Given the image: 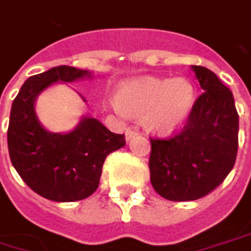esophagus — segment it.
Returning <instances> with one entry per match:
<instances>
[{
  "instance_id": "esophagus-1",
  "label": "esophagus",
  "mask_w": 251,
  "mask_h": 251,
  "mask_svg": "<svg viewBox=\"0 0 251 251\" xmlns=\"http://www.w3.org/2000/svg\"><path fill=\"white\" fill-rule=\"evenodd\" d=\"M125 135H126V140H130L133 136H136V135H138V132H136L135 129H132V127H127V129H126Z\"/></svg>"
}]
</instances>
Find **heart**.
Returning a JSON list of instances; mask_svg holds the SVG:
<instances>
[{
	"label": "heart",
	"mask_w": 251,
	"mask_h": 251,
	"mask_svg": "<svg viewBox=\"0 0 251 251\" xmlns=\"http://www.w3.org/2000/svg\"><path fill=\"white\" fill-rule=\"evenodd\" d=\"M193 103L195 88L187 79L143 76L125 82L111 108L122 116L142 118L149 132L170 135L186 122Z\"/></svg>",
	"instance_id": "obj_1"
}]
</instances>
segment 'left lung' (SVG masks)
Segmentation results:
<instances>
[{"instance_id": "1", "label": "left lung", "mask_w": 251, "mask_h": 251, "mask_svg": "<svg viewBox=\"0 0 251 251\" xmlns=\"http://www.w3.org/2000/svg\"><path fill=\"white\" fill-rule=\"evenodd\" d=\"M192 68L203 94L186 125L166 139L151 138V182L172 201L198 200L213 192L233 169L239 148V113L231 91L210 69Z\"/></svg>"}]
</instances>
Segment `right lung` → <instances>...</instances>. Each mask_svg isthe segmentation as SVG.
Listing matches in <instances>:
<instances>
[{"mask_svg": "<svg viewBox=\"0 0 251 251\" xmlns=\"http://www.w3.org/2000/svg\"><path fill=\"white\" fill-rule=\"evenodd\" d=\"M89 76L88 71L55 67L28 78L12 102L8 152L15 170L35 193L53 201L89 198L99 186L106 156L125 146V135L111 132L95 118H83L69 133H51L38 122L34 103L53 82Z\"/></svg>", "mask_w": 251, "mask_h": 251, "instance_id": "1", "label": "right lung"}]
</instances>
